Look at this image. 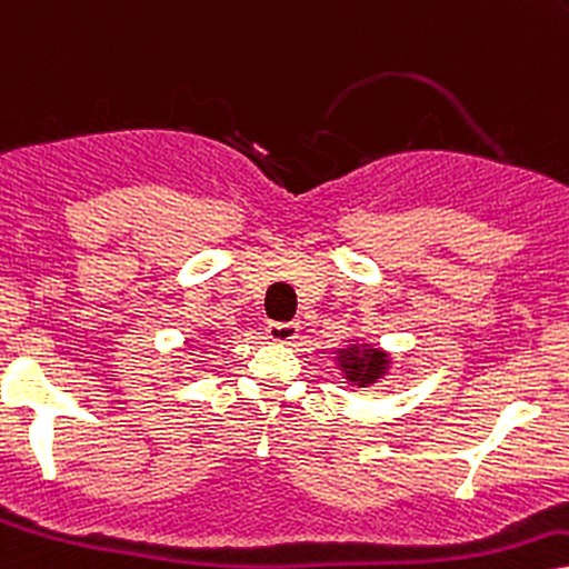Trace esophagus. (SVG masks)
<instances>
[{
	"mask_svg": "<svg viewBox=\"0 0 569 569\" xmlns=\"http://www.w3.org/2000/svg\"><path fill=\"white\" fill-rule=\"evenodd\" d=\"M298 329L300 327L296 321H284V325H277V321H273V325L266 327V338L273 342H292L298 338Z\"/></svg>",
	"mask_w": 569,
	"mask_h": 569,
	"instance_id": "obj_1",
	"label": "esophagus"
}]
</instances>
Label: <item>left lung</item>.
Returning <instances> with one entry per match:
<instances>
[{"label": "left lung", "instance_id": "8db88e82", "mask_svg": "<svg viewBox=\"0 0 569 569\" xmlns=\"http://www.w3.org/2000/svg\"><path fill=\"white\" fill-rule=\"evenodd\" d=\"M340 369L346 371L348 382L359 385V388H367V385L377 382L380 377L385 375V369H388V353H382V350L377 348H346L340 350Z\"/></svg>", "mask_w": 569, "mask_h": 569}]
</instances>
